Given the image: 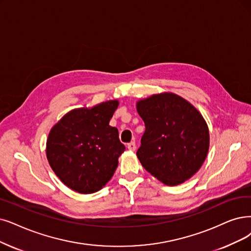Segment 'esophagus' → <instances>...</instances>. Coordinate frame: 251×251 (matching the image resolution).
<instances>
[{
	"instance_id": "34e87169",
	"label": "esophagus",
	"mask_w": 251,
	"mask_h": 251,
	"mask_svg": "<svg viewBox=\"0 0 251 251\" xmlns=\"http://www.w3.org/2000/svg\"><path fill=\"white\" fill-rule=\"evenodd\" d=\"M127 148L129 149V150H132V151H134V150L136 149V143L133 141V142H131V143H128L127 144Z\"/></svg>"
}]
</instances>
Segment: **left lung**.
Masks as SVG:
<instances>
[{"label":"left lung","instance_id":"1","mask_svg":"<svg viewBox=\"0 0 251 251\" xmlns=\"http://www.w3.org/2000/svg\"><path fill=\"white\" fill-rule=\"evenodd\" d=\"M137 111L145 124L137 156L146 171L170 186L195 175L209 149V129L201 113L169 93L141 100Z\"/></svg>","mask_w":251,"mask_h":251}]
</instances>
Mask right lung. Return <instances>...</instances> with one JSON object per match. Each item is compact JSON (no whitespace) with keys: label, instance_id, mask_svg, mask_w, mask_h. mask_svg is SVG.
<instances>
[{"label":"right lung","instance_id":"obj_1","mask_svg":"<svg viewBox=\"0 0 251 251\" xmlns=\"http://www.w3.org/2000/svg\"><path fill=\"white\" fill-rule=\"evenodd\" d=\"M116 100L67 113L51 128L46 143L48 163L68 187L80 194L101 189L113 176L126 150L118 129L109 126Z\"/></svg>","mask_w":251,"mask_h":251}]
</instances>
